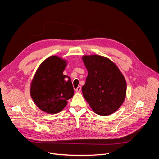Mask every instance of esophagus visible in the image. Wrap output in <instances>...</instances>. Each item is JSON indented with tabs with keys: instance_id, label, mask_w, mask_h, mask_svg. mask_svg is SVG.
Returning <instances> with one entry per match:
<instances>
[{
	"instance_id": "esophagus-1",
	"label": "esophagus",
	"mask_w": 159,
	"mask_h": 159,
	"mask_svg": "<svg viewBox=\"0 0 159 159\" xmlns=\"http://www.w3.org/2000/svg\"><path fill=\"white\" fill-rule=\"evenodd\" d=\"M81 90V86H78V87L75 89V91H76L77 93L80 92Z\"/></svg>"
}]
</instances>
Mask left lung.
<instances>
[{
	"label": "left lung",
	"mask_w": 159,
	"mask_h": 159,
	"mask_svg": "<svg viewBox=\"0 0 159 159\" xmlns=\"http://www.w3.org/2000/svg\"><path fill=\"white\" fill-rule=\"evenodd\" d=\"M88 74L82 93L93 111L109 115L121 106L126 97L127 83L117 66L107 57L84 56Z\"/></svg>",
	"instance_id": "left-lung-1"
}]
</instances>
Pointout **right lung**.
<instances>
[{
  "label": "right lung",
  "mask_w": 159,
  "mask_h": 159,
  "mask_svg": "<svg viewBox=\"0 0 159 159\" xmlns=\"http://www.w3.org/2000/svg\"><path fill=\"white\" fill-rule=\"evenodd\" d=\"M65 60L56 56L48 57L38 67L30 85V95L36 106L50 114L60 112L67 100L74 95L70 77L63 74Z\"/></svg>",
  "instance_id": "add662e5"
}]
</instances>
